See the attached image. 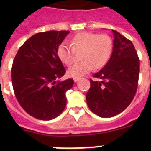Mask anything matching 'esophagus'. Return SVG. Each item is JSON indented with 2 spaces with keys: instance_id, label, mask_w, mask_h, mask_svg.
<instances>
[{
  "instance_id": "esophagus-1",
  "label": "esophagus",
  "mask_w": 151,
  "mask_h": 151,
  "mask_svg": "<svg viewBox=\"0 0 151 151\" xmlns=\"http://www.w3.org/2000/svg\"><path fill=\"white\" fill-rule=\"evenodd\" d=\"M78 80H79V78H74V82H78Z\"/></svg>"
}]
</instances>
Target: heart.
<instances>
[{"label":"heart","instance_id":"heart-1","mask_svg":"<svg viewBox=\"0 0 151 151\" xmlns=\"http://www.w3.org/2000/svg\"><path fill=\"white\" fill-rule=\"evenodd\" d=\"M71 48L62 43L57 48V56L63 63L69 66L74 60L75 53H80L81 62L75 63L68 69V75L79 78L92 69H101L107 63L113 48V40L107 35L94 32H79L70 41Z\"/></svg>","mask_w":151,"mask_h":151}]
</instances>
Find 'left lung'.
<instances>
[{
	"mask_svg": "<svg viewBox=\"0 0 151 151\" xmlns=\"http://www.w3.org/2000/svg\"><path fill=\"white\" fill-rule=\"evenodd\" d=\"M113 31V53L101 70L90 79L86 94L89 109L98 116L109 118L122 113L132 101L137 91L140 61L132 42Z\"/></svg>",
	"mask_w": 151,
	"mask_h": 151,
	"instance_id": "8db88e82",
	"label": "left lung"
}]
</instances>
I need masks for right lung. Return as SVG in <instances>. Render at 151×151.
<instances>
[{
    "label": "right lung",
    "mask_w": 151,
    "mask_h": 151,
    "mask_svg": "<svg viewBox=\"0 0 151 151\" xmlns=\"http://www.w3.org/2000/svg\"><path fill=\"white\" fill-rule=\"evenodd\" d=\"M69 31H48L34 35L19 47L11 68L16 97L23 110L41 120H51L66 105V91L73 78L57 81L66 69L57 48Z\"/></svg>",
    "instance_id": "add662e5"
}]
</instances>
